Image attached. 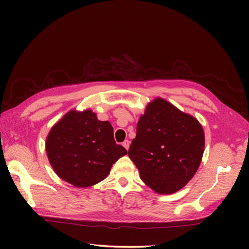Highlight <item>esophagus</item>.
I'll use <instances>...</instances> for the list:
<instances>
[{"instance_id": "1", "label": "esophagus", "mask_w": 249, "mask_h": 249, "mask_svg": "<svg viewBox=\"0 0 249 249\" xmlns=\"http://www.w3.org/2000/svg\"><path fill=\"white\" fill-rule=\"evenodd\" d=\"M123 146L127 150L129 149V147H130V141L129 140H124V142H123Z\"/></svg>"}]
</instances>
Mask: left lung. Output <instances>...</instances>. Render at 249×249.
Instances as JSON below:
<instances>
[{"mask_svg": "<svg viewBox=\"0 0 249 249\" xmlns=\"http://www.w3.org/2000/svg\"><path fill=\"white\" fill-rule=\"evenodd\" d=\"M203 150L205 132L198 120L157 97L139 118L129 157L150 189L172 194L194 177Z\"/></svg>", "mask_w": 249, "mask_h": 249, "instance_id": "obj_1", "label": "left lung"}]
</instances>
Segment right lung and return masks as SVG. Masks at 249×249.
Instances as JSON below:
<instances>
[{
  "label": "right lung",
  "mask_w": 249,
  "mask_h": 249,
  "mask_svg": "<svg viewBox=\"0 0 249 249\" xmlns=\"http://www.w3.org/2000/svg\"><path fill=\"white\" fill-rule=\"evenodd\" d=\"M46 152L56 175L77 188L102 182L127 153L116 144L111 124L101 122L90 109H72L53 125Z\"/></svg>",
  "instance_id": "1"
}]
</instances>
